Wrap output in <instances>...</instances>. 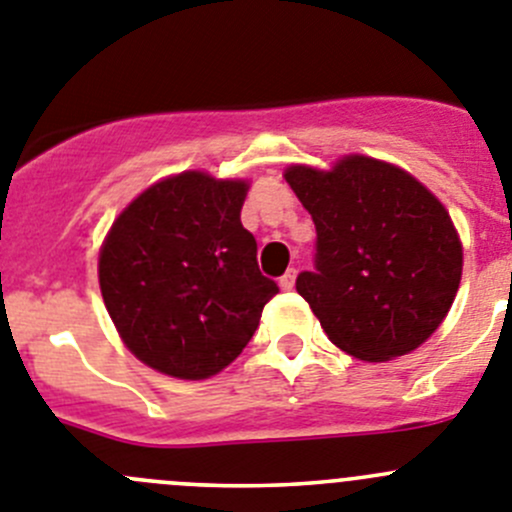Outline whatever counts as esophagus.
<instances>
[{
  "label": "esophagus",
  "instance_id": "1",
  "mask_svg": "<svg viewBox=\"0 0 512 512\" xmlns=\"http://www.w3.org/2000/svg\"><path fill=\"white\" fill-rule=\"evenodd\" d=\"M295 275H298V272H295L293 267H290V270L285 272L283 278H280V288H283V290H293V285H295Z\"/></svg>",
  "mask_w": 512,
  "mask_h": 512
}]
</instances>
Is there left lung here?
<instances>
[{"mask_svg": "<svg viewBox=\"0 0 512 512\" xmlns=\"http://www.w3.org/2000/svg\"><path fill=\"white\" fill-rule=\"evenodd\" d=\"M285 181L315 224V270L298 293L341 351L391 361L414 351L450 313L462 245L450 212L412 174L369 156L331 171L290 166Z\"/></svg>", "mask_w": 512, "mask_h": 512, "instance_id": "obj_1", "label": "left lung"}]
</instances>
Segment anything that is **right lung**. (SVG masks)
<instances>
[{"label":"right lung","mask_w":512,"mask_h":512,"mask_svg":"<svg viewBox=\"0 0 512 512\" xmlns=\"http://www.w3.org/2000/svg\"><path fill=\"white\" fill-rule=\"evenodd\" d=\"M247 181L184 171L156 181L113 222L98 280L128 351L176 379H209L260 326L275 280L240 222Z\"/></svg>","instance_id":"1"}]
</instances>
